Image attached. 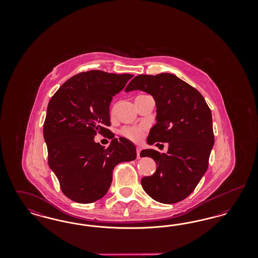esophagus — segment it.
Wrapping results in <instances>:
<instances>
[{"label": "esophagus", "instance_id": "obj_1", "mask_svg": "<svg viewBox=\"0 0 258 258\" xmlns=\"http://www.w3.org/2000/svg\"><path fill=\"white\" fill-rule=\"evenodd\" d=\"M140 152H141V148H136V155H137V158H140Z\"/></svg>", "mask_w": 258, "mask_h": 258}]
</instances>
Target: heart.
I'll list each match as a JSON object with an SVG mask.
<instances>
[{"instance_id": "b5f03b06", "label": "heart", "mask_w": 258, "mask_h": 258, "mask_svg": "<svg viewBox=\"0 0 258 258\" xmlns=\"http://www.w3.org/2000/svg\"><path fill=\"white\" fill-rule=\"evenodd\" d=\"M123 135L128 137L132 140H139L142 136V131L139 128H133V127H127L124 128L123 131Z\"/></svg>"}]
</instances>
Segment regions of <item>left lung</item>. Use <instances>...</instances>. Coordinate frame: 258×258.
<instances>
[{
  "mask_svg": "<svg viewBox=\"0 0 258 258\" xmlns=\"http://www.w3.org/2000/svg\"><path fill=\"white\" fill-rule=\"evenodd\" d=\"M134 90L146 92L156 101L157 123L150 130L148 145L168 143L165 154L141 151V157L152 158L158 165L152 176L142 178V187L160 203L182 201L208 168L215 142L211 110L197 89L174 74L137 75L124 92Z\"/></svg>",
  "mask_w": 258,
  "mask_h": 258,
  "instance_id": "8db88e82",
  "label": "left lung"
}]
</instances>
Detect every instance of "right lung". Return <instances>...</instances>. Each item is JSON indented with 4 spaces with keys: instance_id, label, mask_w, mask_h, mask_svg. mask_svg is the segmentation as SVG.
<instances>
[{
    "instance_id": "add662e5",
    "label": "right lung",
    "mask_w": 258,
    "mask_h": 258,
    "mask_svg": "<svg viewBox=\"0 0 258 258\" xmlns=\"http://www.w3.org/2000/svg\"><path fill=\"white\" fill-rule=\"evenodd\" d=\"M133 74L90 71L63 83L50 99L43 124L48 164L62 194L78 203H92L106 195L114 167L136 159V148L124 137L107 148L95 142L97 133L109 135V106ZM110 136V135H109Z\"/></svg>"
}]
</instances>
